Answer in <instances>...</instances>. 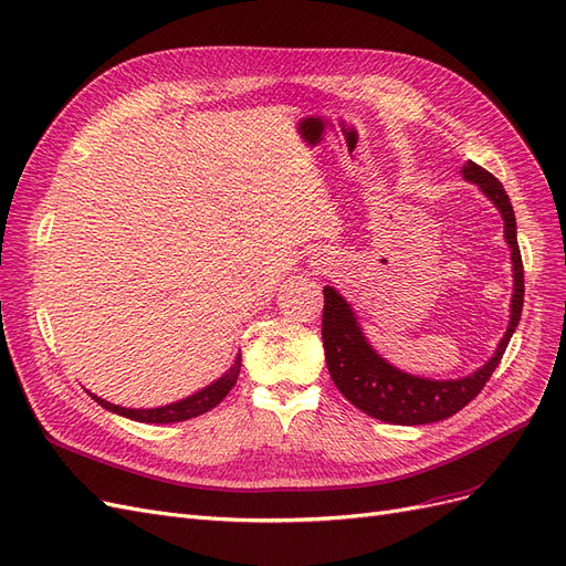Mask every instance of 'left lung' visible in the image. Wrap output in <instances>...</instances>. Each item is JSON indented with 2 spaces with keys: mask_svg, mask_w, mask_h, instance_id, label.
Wrapping results in <instances>:
<instances>
[{
  "mask_svg": "<svg viewBox=\"0 0 566 566\" xmlns=\"http://www.w3.org/2000/svg\"><path fill=\"white\" fill-rule=\"evenodd\" d=\"M461 174L470 184H475L503 216V232L510 247V261H513V301H510L507 332L503 334L494 357L470 376L449 380L413 376L392 367L386 357H380L364 336L353 305L334 286H324L322 340L326 367H329L332 380L343 397L364 413L378 418V421L395 426H426L444 421V418L461 411L482 392L520 324L524 303V270L517 247L513 205H510V197L505 195L501 180L482 169L480 164L465 161Z\"/></svg>",
  "mask_w": 566,
  "mask_h": 566,
  "instance_id": "1",
  "label": "left lung"
}]
</instances>
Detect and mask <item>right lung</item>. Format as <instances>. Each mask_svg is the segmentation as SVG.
<instances>
[{"label":"right lung","instance_id":"add662e5","mask_svg":"<svg viewBox=\"0 0 566 566\" xmlns=\"http://www.w3.org/2000/svg\"><path fill=\"white\" fill-rule=\"evenodd\" d=\"M240 367H242V355L237 353L234 364L221 378H216L213 382H209L207 388L197 390L195 395H190L186 399H178V402H171L167 407H157V409H126V407L107 402V399H101L94 392H88V395H91V399H96L103 409L119 413L124 418H132V421H138V423H178V421H188V418H195L199 413H207L209 409H213L218 402H221V399L232 390V386L237 382Z\"/></svg>","mask_w":566,"mask_h":566}]
</instances>
